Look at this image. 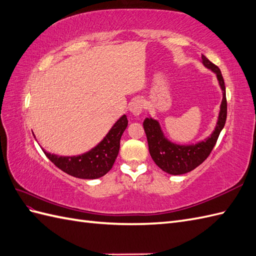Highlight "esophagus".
Listing matches in <instances>:
<instances>
[{"mask_svg": "<svg viewBox=\"0 0 256 256\" xmlns=\"http://www.w3.org/2000/svg\"><path fill=\"white\" fill-rule=\"evenodd\" d=\"M128 111L134 116H138L142 111V102L140 99H134L128 104Z\"/></svg>", "mask_w": 256, "mask_h": 256, "instance_id": "obj_1", "label": "esophagus"}]
</instances>
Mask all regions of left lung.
Masks as SVG:
<instances>
[{"instance_id":"obj_1","label":"left lung","mask_w":256,"mask_h":256,"mask_svg":"<svg viewBox=\"0 0 256 256\" xmlns=\"http://www.w3.org/2000/svg\"><path fill=\"white\" fill-rule=\"evenodd\" d=\"M200 62L206 68L210 70L216 75L218 84L222 92L218 118L215 128L210 135L192 144H176L171 142L164 135L160 123L150 116L145 118L144 130L147 136L148 148L154 162L162 171L172 176L188 174L204 162L210 156L215 146L218 136L222 130L227 118V100H226V87L220 70L212 64L205 56H202Z\"/></svg>"}]
</instances>
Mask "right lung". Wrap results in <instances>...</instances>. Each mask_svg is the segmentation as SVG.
Masks as SVG:
<instances>
[{
	"label": "right lung",
	"mask_w": 256,
	"mask_h": 256,
	"mask_svg": "<svg viewBox=\"0 0 256 256\" xmlns=\"http://www.w3.org/2000/svg\"><path fill=\"white\" fill-rule=\"evenodd\" d=\"M128 118L123 114L112 126L104 140L82 155L58 156L42 150L46 156L58 169L78 179H98L109 172L114 166L120 150V140L128 126Z\"/></svg>",
	"instance_id": "add662e5"
}]
</instances>
